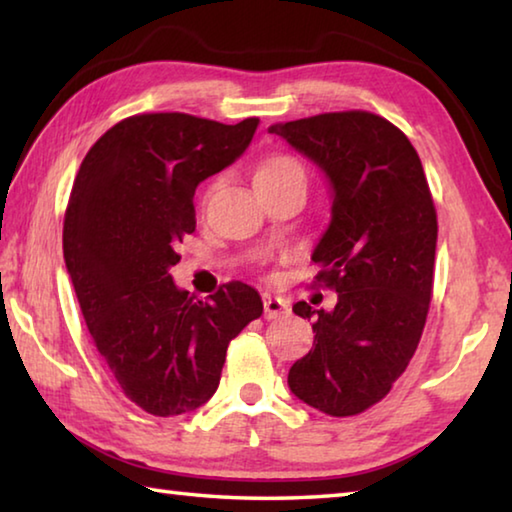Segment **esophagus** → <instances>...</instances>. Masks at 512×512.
<instances>
[{"label": "esophagus", "instance_id": "1", "mask_svg": "<svg viewBox=\"0 0 512 512\" xmlns=\"http://www.w3.org/2000/svg\"><path fill=\"white\" fill-rule=\"evenodd\" d=\"M284 314H289V302L284 298H275V296H264V316L268 320L280 318Z\"/></svg>", "mask_w": 512, "mask_h": 512}]
</instances>
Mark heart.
<instances>
[{"instance_id":"obj_1","label":"heart","mask_w":512,"mask_h":512,"mask_svg":"<svg viewBox=\"0 0 512 512\" xmlns=\"http://www.w3.org/2000/svg\"><path fill=\"white\" fill-rule=\"evenodd\" d=\"M289 178L305 180V171H302L300 162L293 160L291 155H271V158H266L255 171V183H277V180Z\"/></svg>"}]
</instances>
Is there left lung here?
<instances>
[{
	"label": "left lung",
	"mask_w": 512,
	"mask_h": 512,
	"mask_svg": "<svg viewBox=\"0 0 512 512\" xmlns=\"http://www.w3.org/2000/svg\"><path fill=\"white\" fill-rule=\"evenodd\" d=\"M325 171L332 221L314 250L316 284L339 293L332 311L296 302L314 320V348L289 370L291 393L334 418L391 393L418 348L433 293L438 221L418 151L366 110L275 124Z\"/></svg>",
	"instance_id": "1"
}]
</instances>
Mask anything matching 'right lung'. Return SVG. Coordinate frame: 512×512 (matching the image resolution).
<instances>
[{"label":"right lung","mask_w":512,"mask_h":512,"mask_svg":"<svg viewBox=\"0 0 512 512\" xmlns=\"http://www.w3.org/2000/svg\"><path fill=\"white\" fill-rule=\"evenodd\" d=\"M257 124L133 115L94 142L76 173L63 223L67 273L121 393L158 418L210 400L230 341L264 311L244 282L198 300L169 273L196 230L198 183L235 162Z\"/></svg>","instance_id":"add662e5"}]
</instances>
